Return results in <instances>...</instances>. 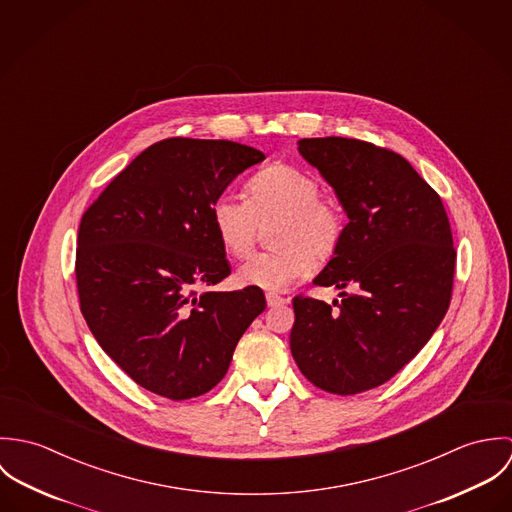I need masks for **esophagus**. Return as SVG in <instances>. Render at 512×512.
I'll list each match as a JSON object with an SVG mask.
<instances>
[{"label": "esophagus", "instance_id": "34e87169", "mask_svg": "<svg viewBox=\"0 0 512 512\" xmlns=\"http://www.w3.org/2000/svg\"><path fill=\"white\" fill-rule=\"evenodd\" d=\"M266 301H268V305H270V307H278V305L288 303V299H286V297H282V295H278V293L274 292L266 293Z\"/></svg>", "mask_w": 512, "mask_h": 512}]
</instances>
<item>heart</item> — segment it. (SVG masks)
I'll return each mask as SVG.
<instances>
[{"mask_svg":"<svg viewBox=\"0 0 512 512\" xmlns=\"http://www.w3.org/2000/svg\"><path fill=\"white\" fill-rule=\"evenodd\" d=\"M211 220L222 248L234 258L254 248L260 226L278 222L272 230L276 250L252 254L236 272L238 284L262 290H284L307 276L315 262L331 260L347 228L343 203L321 195L311 173L286 163L258 171L246 183V199L220 195Z\"/></svg>","mask_w":512,"mask_h":512,"instance_id":"b5f03b06","label":"heart"}]
</instances>
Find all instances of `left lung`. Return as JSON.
I'll return each mask as SVG.
<instances>
[{
  "mask_svg": "<svg viewBox=\"0 0 512 512\" xmlns=\"http://www.w3.org/2000/svg\"><path fill=\"white\" fill-rule=\"evenodd\" d=\"M297 144L349 222L313 280L341 290V303L295 295L290 349L317 388L359 394L390 380L438 329L453 290L451 226L438 193L402 155L335 136Z\"/></svg>",
  "mask_w": 512,
  "mask_h": 512,
  "instance_id": "left-lung-1",
  "label": "left lung"
}]
</instances>
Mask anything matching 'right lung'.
Here are the masks:
<instances>
[{
	"label": "right lung",
	"instance_id": "obj_1",
	"mask_svg": "<svg viewBox=\"0 0 512 512\" xmlns=\"http://www.w3.org/2000/svg\"><path fill=\"white\" fill-rule=\"evenodd\" d=\"M264 159L226 140H161L82 215L80 311L104 353L153 394L189 400L215 388L266 309L260 288L211 292L230 274L211 207Z\"/></svg>",
	"mask_w": 512,
	"mask_h": 512
}]
</instances>
